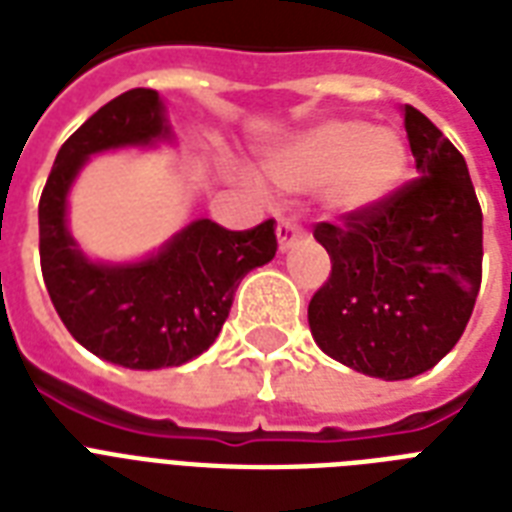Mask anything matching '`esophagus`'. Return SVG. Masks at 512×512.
Wrapping results in <instances>:
<instances>
[{"mask_svg":"<svg viewBox=\"0 0 512 512\" xmlns=\"http://www.w3.org/2000/svg\"><path fill=\"white\" fill-rule=\"evenodd\" d=\"M303 236V228L295 223V220H289V217H281L279 225H276V239H279V249L281 252H287L297 239Z\"/></svg>","mask_w":512,"mask_h":512,"instance_id":"34e87169","label":"esophagus"}]
</instances>
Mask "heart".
<instances>
[{"label": "heart", "instance_id": "1", "mask_svg": "<svg viewBox=\"0 0 512 512\" xmlns=\"http://www.w3.org/2000/svg\"><path fill=\"white\" fill-rule=\"evenodd\" d=\"M409 170V148L390 127L327 119L276 148L265 175L287 193L319 188L337 215L366 212L390 199Z\"/></svg>", "mask_w": 512, "mask_h": 512}]
</instances>
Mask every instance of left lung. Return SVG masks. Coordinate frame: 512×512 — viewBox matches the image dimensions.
<instances>
[{
    "instance_id": "1",
    "label": "left lung",
    "mask_w": 512,
    "mask_h": 512,
    "mask_svg": "<svg viewBox=\"0 0 512 512\" xmlns=\"http://www.w3.org/2000/svg\"><path fill=\"white\" fill-rule=\"evenodd\" d=\"M420 177L374 209L316 223L332 273L308 305L319 348L382 380L433 369L457 345L481 289L484 215L462 154L404 106Z\"/></svg>"
}]
</instances>
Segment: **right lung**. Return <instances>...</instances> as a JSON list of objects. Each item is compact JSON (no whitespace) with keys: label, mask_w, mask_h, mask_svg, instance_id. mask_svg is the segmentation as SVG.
<instances>
[{"label":"right lung","mask_w":512,"mask_h":512,"mask_svg":"<svg viewBox=\"0 0 512 512\" xmlns=\"http://www.w3.org/2000/svg\"><path fill=\"white\" fill-rule=\"evenodd\" d=\"M172 138L156 90H130L95 111L60 146L39 199L44 287L79 345L127 369L191 361L220 335L233 292L276 255L273 220L228 231L193 220L140 263H92L66 228V196L87 156Z\"/></svg>","instance_id":"obj_1"}]
</instances>
